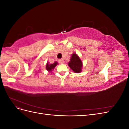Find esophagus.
<instances>
[{
    "instance_id": "34e87169",
    "label": "esophagus",
    "mask_w": 129,
    "mask_h": 129,
    "mask_svg": "<svg viewBox=\"0 0 129 129\" xmlns=\"http://www.w3.org/2000/svg\"><path fill=\"white\" fill-rule=\"evenodd\" d=\"M58 62H59V63H61V64H63V63H64V61H63V60H61V59H60V60H58Z\"/></svg>"
}]
</instances>
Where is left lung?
<instances>
[{
	"instance_id": "8db88e82",
	"label": "left lung",
	"mask_w": 129,
	"mask_h": 129,
	"mask_svg": "<svg viewBox=\"0 0 129 129\" xmlns=\"http://www.w3.org/2000/svg\"><path fill=\"white\" fill-rule=\"evenodd\" d=\"M69 67L75 73H80L82 72L83 67L82 62L80 57L76 53H73L68 63Z\"/></svg>"
}]
</instances>
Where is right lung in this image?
<instances>
[{
	"instance_id": "add662e5",
	"label": "right lung",
	"mask_w": 129,
	"mask_h": 129,
	"mask_svg": "<svg viewBox=\"0 0 129 129\" xmlns=\"http://www.w3.org/2000/svg\"><path fill=\"white\" fill-rule=\"evenodd\" d=\"M58 62L55 61L54 63H50L49 62H47L46 65V69L48 72H52L56 66L57 65Z\"/></svg>"
}]
</instances>
